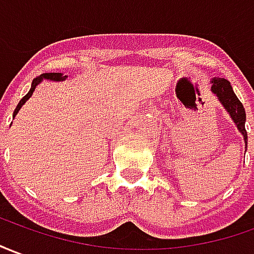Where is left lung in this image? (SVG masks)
Listing matches in <instances>:
<instances>
[{
    "label": "left lung",
    "mask_w": 254,
    "mask_h": 254,
    "mask_svg": "<svg viewBox=\"0 0 254 254\" xmlns=\"http://www.w3.org/2000/svg\"><path fill=\"white\" fill-rule=\"evenodd\" d=\"M211 91L217 95L220 102L223 104L224 108L227 109V112L232 117V120L237 124L238 130L242 132V135L245 138V144H246V148H248V132H246V128H245L246 113H245L244 105L238 99L235 92L232 90L231 83L225 78L214 77L211 80Z\"/></svg>",
    "instance_id": "left-lung-1"
}]
</instances>
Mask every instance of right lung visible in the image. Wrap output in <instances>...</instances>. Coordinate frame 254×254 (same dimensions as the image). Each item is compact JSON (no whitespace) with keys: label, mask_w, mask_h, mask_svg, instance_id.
Here are the masks:
<instances>
[{"label":"right lung","mask_w":254,"mask_h":254,"mask_svg":"<svg viewBox=\"0 0 254 254\" xmlns=\"http://www.w3.org/2000/svg\"><path fill=\"white\" fill-rule=\"evenodd\" d=\"M66 77H67V76H62V73H43L41 76L36 77V78L33 80V83H31L30 91H29V92H27V94H26V95H24V97L22 98V99H20V102L17 104L16 109H15V112H13V117L16 116L17 112H19V109L22 108V105H23L24 102H26V101H27V99H29V98L31 97V94L34 92V90H36V87H37V85H38V83H40V81H41L43 78H47V80H54V81H61V80H64Z\"/></svg>","instance_id":"1"}]
</instances>
